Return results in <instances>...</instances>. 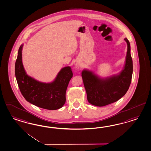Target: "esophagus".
Instances as JSON below:
<instances>
[{
	"mask_svg": "<svg viewBox=\"0 0 151 151\" xmlns=\"http://www.w3.org/2000/svg\"><path fill=\"white\" fill-rule=\"evenodd\" d=\"M76 68H77V69H79V67H80V66H79V64H76Z\"/></svg>",
	"mask_w": 151,
	"mask_h": 151,
	"instance_id": "obj_1",
	"label": "esophagus"
}]
</instances>
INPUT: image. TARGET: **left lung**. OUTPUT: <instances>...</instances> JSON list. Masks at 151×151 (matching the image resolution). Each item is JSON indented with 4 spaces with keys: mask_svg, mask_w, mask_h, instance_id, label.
<instances>
[{
    "mask_svg": "<svg viewBox=\"0 0 151 151\" xmlns=\"http://www.w3.org/2000/svg\"><path fill=\"white\" fill-rule=\"evenodd\" d=\"M128 50L124 69L118 75L101 78L93 72L83 70L81 76L89 103L102 107L119 100L128 91L131 84L133 71L130 54V44L127 38Z\"/></svg>",
    "mask_w": 151,
    "mask_h": 151,
    "instance_id": "obj_1",
    "label": "left lung"
}]
</instances>
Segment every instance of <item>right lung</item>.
I'll return each instance as SVG.
<instances>
[{
    "label": "right lung",
    "instance_id": "add662e5",
    "mask_svg": "<svg viewBox=\"0 0 151 151\" xmlns=\"http://www.w3.org/2000/svg\"><path fill=\"white\" fill-rule=\"evenodd\" d=\"M23 44L19 47L15 63V76L19 90L24 98L32 104L40 108L56 110L61 108L66 102V90L73 77L71 68L68 66L59 72L54 81L45 83L28 76L22 61Z\"/></svg>",
    "mask_w": 151,
    "mask_h": 151
}]
</instances>
